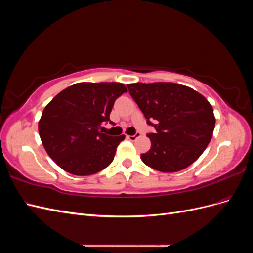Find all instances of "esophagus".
Returning a JSON list of instances; mask_svg holds the SVG:
<instances>
[{"label":"esophagus","instance_id":"esophagus-1","mask_svg":"<svg viewBox=\"0 0 253 253\" xmlns=\"http://www.w3.org/2000/svg\"><path fill=\"white\" fill-rule=\"evenodd\" d=\"M140 136H141V134H140L139 132H137L135 135H126V138L129 139L131 141H134V140H136L137 138H139Z\"/></svg>","mask_w":253,"mask_h":253}]
</instances>
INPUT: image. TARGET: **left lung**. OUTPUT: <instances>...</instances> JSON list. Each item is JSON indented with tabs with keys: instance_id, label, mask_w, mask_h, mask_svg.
<instances>
[{
	"instance_id": "1",
	"label": "left lung",
	"mask_w": 253,
	"mask_h": 253,
	"mask_svg": "<svg viewBox=\"0 0 253 253\" xmlns=\"http://www.w3.org/2000/svg\"><path fill=\"white\" fill-rule=\"evenodd\" d=\"M127 88L148 125L156 129L148 135L151 149L141 154L142 162L165 173L192 165L208 147L215 126L209 101L193 88L172 82H137Z\"/></svg>"
}]
</instances>
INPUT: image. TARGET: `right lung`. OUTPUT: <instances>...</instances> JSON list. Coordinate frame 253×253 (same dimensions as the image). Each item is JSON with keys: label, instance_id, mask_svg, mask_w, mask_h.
<instances>
[{"label": "right lung", "instance_id": "right-lung-1", "mask_svg": "<svg viewBox=\"0 0 253 253\" xmlns=\"http://www.w3.org/2000/svg\"><path fill=\"white\" fill-rule=\"evenodd\" d=\"M127 91L118 82H80L63 89L45 106L39 134L45 151L61 169L78 175L98 173L111 165L125 135L100 129L110 121L114 102Z\"/></svg>", "mask_w": 253, "mask_h": 253}]
</instances>
